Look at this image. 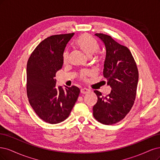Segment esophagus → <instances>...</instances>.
<instances>
[{"mask_svg":"<svg viewBox=\"0 0 160 160\" xmlns=\"http://www.w3.org/2000/svg\"><path fill=\"white\" fill-rule=\"evenodd\" d=\"M80 92L82 94H88V93H90V92H91L90 90L88 89V88H82L80 90Z\"/></svg>","mask_w":160,"mask_h":160,"instance_id":"esophagus-1","label":"esophagus"}]
</instances>
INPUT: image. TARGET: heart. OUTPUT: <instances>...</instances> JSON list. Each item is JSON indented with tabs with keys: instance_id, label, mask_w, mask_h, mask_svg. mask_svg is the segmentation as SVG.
I'll list each match as a JSON object with an SVG mask.
<instances>
[{
	"instance_id": "obj_1",
	"label": "heart",
	"mask_w": 160,
	"mask_h": 160,
	"mask_svg": "<svg viewBox=\"0 0 160 160\" xmlns=\"http://www.w3.org/2000/svg\"><path fill=\"white\" fill-rule=\"evenodd\" d=\"M77 45L89 57L95 54L99 48L98 44L96 41L91 36L88 34H84L81 36L78 41H77ZM68 60L69 53L68 51H66L64 54V62H67ZM88 74V71H82L80 74L81 78H84Z\"/></svg>"
}]
</instances>
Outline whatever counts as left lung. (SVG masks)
Returning <instances> with one entry per match:
<instances>
[{
    "instance_id": "left-lung-1",
    "label": "left lung",
    "mask_w": 160,
    "mask_h": 160,
    "mask_svg": "<svg viewBox=\"0 0 160 160\" xmlns=\"http://www.w3.org/2000/svg\"><path fill=\"white\" fill-rule=\"evenodd\" d=\"M95 35L104 46L106 57L103 74L112 90L106 96L99 91H94L98 101L93 107V116L103 124L112 125L123 119L133 105L138 70L134 58L126 46L118 43L110 36L102 33Z\"/></svg>"
}]
</instances>
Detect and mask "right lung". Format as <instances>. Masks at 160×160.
<instances>
[{"label":"right lung","mask_w":160,"mask_h":160,"mask_svg":"<svg viewBox=\"0 0 160 160\" xmlns=\"http://www.w3.org/2000/svg\"><path fill=\"white\" fill-rule=\"evenodd\" d=\"M74 33L53 35L34 49L27 66V92L30 106L44 122L54 124L68 118L80 89L72 86L56 88V72L64 63V52Z\"/></svg>","instance_id":"1"}]
</instances>
